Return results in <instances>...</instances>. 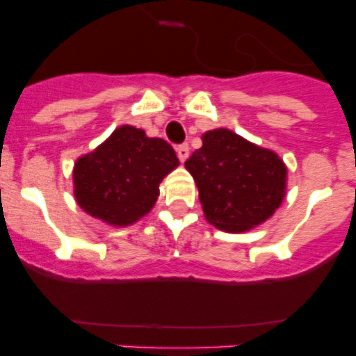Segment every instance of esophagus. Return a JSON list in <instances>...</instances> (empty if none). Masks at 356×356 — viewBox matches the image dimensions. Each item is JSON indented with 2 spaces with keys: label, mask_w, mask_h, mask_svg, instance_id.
I'll list each match as a JSON object with an SVG mask.
<instances>
[{
  "label": "esophagus",
  "mask_w": 356,
  "mask_h": 356,
  "mask_svg": "<svg viewBox=\"0 0 356 356\" xmlns=\"http://www.w3.org/2000/svg\"><path fill=\"white\" fill-rule=\"evenodd\" d=\"M188 151L191 149H188L187 144H180V146L176 147V155H178V159H180L181 163L188 159Z\"/></svg>",
  "instance_id": "esophagus-1"
}]
</instances>
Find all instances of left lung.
Segmentation results:
<instances>
[{
	"instance_id": "8db88e82",
	"label": "left lung",
	"mask_w": 356,
	"mask_h": 356,
	"mask_svg": "<svg viewBox=\"0 0 356 356\" xmlns=\"http://www.w3.org/2000/svg\"><path fill=\"white\" fill-rule=\"evenodd\" d=\"M207 221L225 232H246L275 213L285 196L287 169L276 153L219 128L185 162Z\"/></svg>"
}]
</instances>
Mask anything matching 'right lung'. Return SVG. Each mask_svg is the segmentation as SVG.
I'll return each instance as SVG.
<instances>
[{
	"instance_id": "right-lung-1",
	"label": "right lung",
	"mask_w": 356,
	"mask_h": 356,
	"mask_svg": "<svg viewBox=\"0 0 356 356\" xmlns=\"http://www.w3.org/2000/svg\"><path fill=\"white\" fill-rule=\"evenodd\" d=\"M176 165L171 144L121 127L74 163V196L92 217L114 226L131 225L155 205L160 181Z\"/></svg>"
}]
</instances>
